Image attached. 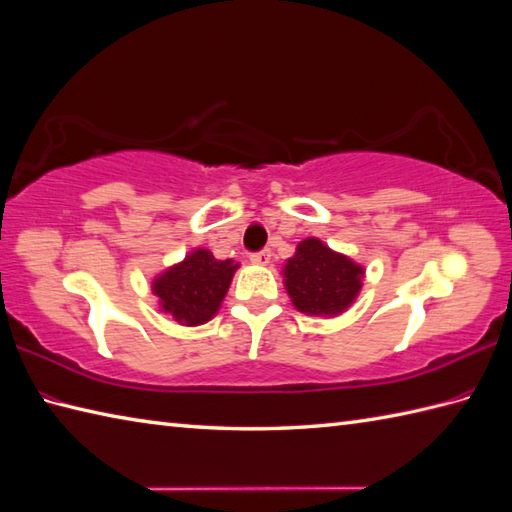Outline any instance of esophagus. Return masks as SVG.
I'll return each mask as SVG.
<instances>
[{"mask_svg":"<svg viewBox=\"0 0 512 512\" xmlns=\"http://www.w3.org/2000/svg\"><path fill=\"white\" fill-rule=\"evenodd\" d=\"M270 257H272V253L268 251V248H264V251L253 253L251 261H253V264H257V266H266V264H270Z\"/></svg>","mask_w":512,"mask_h":512,"instance_id":"1","label":"esophagus"}]
</instances>
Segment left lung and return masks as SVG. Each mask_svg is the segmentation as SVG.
Masks as SVG:
<instances>
[{
  "instance_id": "1",
  "label": "left lung",
  "mask_w": 512,
  "mask_h": 512,
  "mask_svg": "<svg viewBox=\"0 0 512 512\" xmlns=\"http://www.w3.org/2000/svg\"><path fill=\"white\" fill-rule=\"evenodd\" d=\"M283 277L296 310L331 318L347 310L360 294L364 268L316 237H307L288 259Z\"/></svg>"
}]
</instances>
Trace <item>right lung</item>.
I'll use <instances>...</instances> for the list:
<instances>
[{
	"label": "right lung",
	"mask_w": 512,
	"mask_h": 512,
	"mask_svg": "<svg viewBox=\"0 0 512 512\" xmlns=\"http://www.w3.org/2000/svg\"><path fill=\"white\" fill-rule=\"evenodd\" d=\"M233 259H216L207 248H196L181 264L170 266L152 281L161 312L176 323L196 327L216 316L229 292L235 270Z\"/></svg>",
	"instance_id": "right-lung-1"
}]
</instances>
